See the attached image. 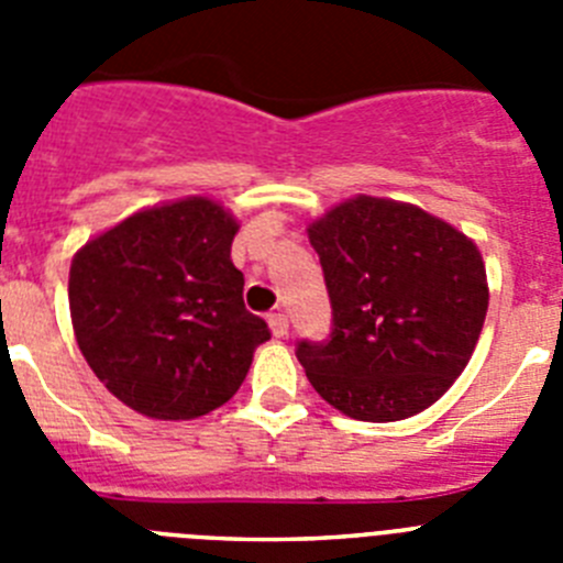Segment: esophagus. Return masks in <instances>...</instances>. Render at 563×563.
<instances>
[{"label":"esophagus","instance_id":"esophagus-1","mask_svg":"<svg viewBox=\"0 0 563 563\" xmlns=\"http://www.w3.org/2000/svg\"><path fill=\"white\" fill-rule=\"evenodd\" d=\"M267 324H271V332L276 338H285L287 332H290V321H287V316L282 310L271 312V318H267Z\"/></svg>","mask_w":563,"mask_h":563}]
</instances>
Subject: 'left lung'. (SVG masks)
<instances>
[{"label": "left lung", "mask_w": 563, "mask_h": 563, "mask_svg": "<svg viewBox=\"0 0 563 563\" xmlns=\"http://www.w3.org/2000/svg\"><path fill=\"white\" fill-rule=\"evenodd\" d=\"M332 305L327 341H298L312 389L346 417L395 422L451 389L487 312L465 233L409 202L355 197L307 228Z\"/></svg>", "instance_id": "1"}]
</instances>
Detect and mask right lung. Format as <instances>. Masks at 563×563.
Masks as SVG:
<instances>
[{
	"instance_id": "add662e5",
	"label": "right lung",
	"mask_w": 563,
	"mask_h": 563,
	"mask_svg": "<svg viewBox=\"0 0 563 563\" xmlns=\"http://www.w3.org/2000/svg\"><path fill=\"white\" fill-rule=\"evenodd\" d=\"M239 225L220 202L146 208L81 247L69 316L89 369L129 409L194 420L231 400L271 338L231 262Z\"/></svg>"
}]
</instances>
